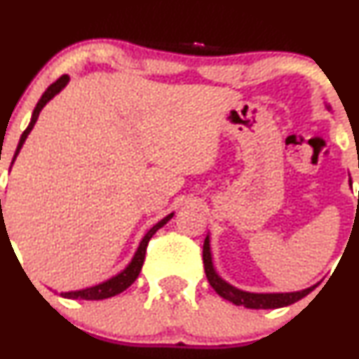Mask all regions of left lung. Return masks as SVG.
Here are the masks:
<instances>
[{"instance_id": "8db88e82", "label": "left lung", "mask_w": 359, "mask_h": 359, "mask_svg": "<svg viewBox=\"0 0 359 359\" xmlns=\"http://www.w3.org/2000/svg\"><path fill=\"white\" fill-rule=\"evenodd\" d=\"M327 110L331 109L330 105H326ZM349 185H351V179H349ZM359 201V197H358ZM202 257H204V269L207 280H209L210 286L214 287V291L217 292L219 296L224 297V299L231 301L232 304L236 306H244V308L249 309H276V308H284V306L294 304L296 301L303 299L304 296H308L318 284L314 286L306 287L303 291H292V292H249L243 291V289L232 286L227 280H224L221 276L217 274L214 267L212 261V250H210V236L207 234L204 241V252H202Z\"/></svg>"}]
</instances>
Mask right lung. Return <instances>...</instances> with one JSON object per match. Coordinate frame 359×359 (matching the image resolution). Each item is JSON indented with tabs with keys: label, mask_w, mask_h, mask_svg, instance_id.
<instances>
[{
	"label": "right lung",
	"mask_w": 359,
	"mask_h": 359,
	"mask_svg": "<svg viewBox=\"0 0 359 359\" xmlns=\"http://www.w3.org/2000/svg\"><path fill=\"white\" fill-rule=\"evenodd\" d=\"M68 81H70V76L68 75H63L60 76L58 80L55 81V83H51L48 88L45 90V93L41 95L40 102L36 103V107H34L33 114H32V120H29L27 130L23 132V135H21L20 142H18V147H16V152H15V157H13V162L16 161V157H18L21 147H23L25 140H27V137L29 135V132L33 130L34 123H36L38 120V115H40V111L43 110V107L48 103L51 98L55 97V95H58L65 86L68 85ZM11 162V165H13ZM11 168V167H10ZM0 209H1V198H0ZM3 217V214H1ZM174 217V212H170L165 217L162 219V221H158L155 226L150 229L147 234L142 237L140 244H138V248L135 250V254H133L132 261L128 262L127 267H125L123 271H120L118 274H115L114 278L103 280L100 284H95L92 287H85V289H79V291H68V292H60V296L62 297H67V299H85V301H98V299H107V297H111V296H116L120 294V292H123L125 289L128 286H132L133 280L138 278V274H140L142 271V266H144V261H145V252H147V245H149V241L152 239V236L155 232L158 231V229L165 226V224L170 221V219Z\"/></svg>",
	"instance_id": "right-lung-1"
}]
</instances>
